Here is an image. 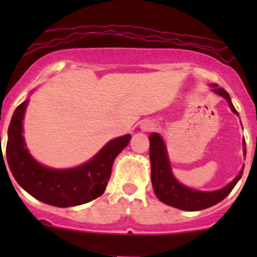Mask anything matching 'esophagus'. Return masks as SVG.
Listing matches in <instances>:
<instances>
[{
  "label": "esophagus",
  "instance_id": "obj_1",
  "mask_svg": "<svg viewBox=\"0 0 257 257\" xmlns=\"http://www.w3.org/2000/svg\"><path fill=\"white\" fill-rule=\"evenodd\" d=\"M155 129V123L152 120H144L142 123V131L144 132H152Z\"/></svg>",
  "mask_w": 257,
  "mask_h": 257
}]
</instances>
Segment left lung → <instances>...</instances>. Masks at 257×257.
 <instances>
[{"label":"left lung","instance_id":"obj_1","mask_svg":"<svg viewBox=\"0 0 257 257\" xmlns=\"http://www.w3.org/2000/svg\"><path fill=\"white\" fill-rule=\"evenodd\" d=\"M212 87H214L215 93H217L224 99L227 100L232 112L235 114H239L235 109L234 105H232L229 93L224 88L217 87L216 84H212ZM149 143V157L150 163H152V184L155 195L158 196V199L162 203L174 206L177 209L186 210V211H198V210L210 208V206L220 203V201L224 200L231 193L234 186L236 185V183L240 180L241 175H242L243 168L241 169L240 174L229 185L216 191L206 193V191H198L194 190V189L186 188V186L181 185L177 179L174 178V175H173L164 142L160 138L159 134H150ZM242 144L243 154H246L245 139H243Z\"/></svg>","mask_w":257,"mask_h":257}]
</instances>
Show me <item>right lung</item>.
I'll return each mask as SVG.
<instances>
[{"instance_id": "right-lung-1", "label": "right lung", "mask_w": 257, "mask_h": 257, "mask_svg": "<svg viewBox=\"0 0 257 257\" xmlns=\"http://www.w3.org/2000/svg\"><path fill=\"white\" fill-rule=\"evenodd\" d=\"M28 100L15 110L9 126L6 154L12 175L28 194L42 203L68 208L89 203L105 190L116 155L131 141L129 134L110 141L92 160L73 169H49L38 164L26 149L22 120Z\"/></svg>"}]
</instances>
